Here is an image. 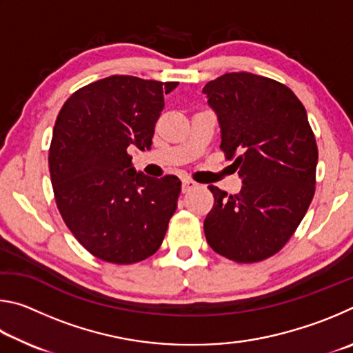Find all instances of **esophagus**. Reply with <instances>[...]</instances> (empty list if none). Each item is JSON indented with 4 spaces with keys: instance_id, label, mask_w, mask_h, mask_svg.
<instances>
[{
    "instance_id": "34e87169",
    "label": "esophagus",
    "mask_w": 353,
    "mask_h": 353,
    "mask_svg": "<svg viewBox=\"0 0 353 353\" xmlns=\"http://www.w3.org/2000/svg\"><path fill=\"white\" fill-rule=\"evenodd\" d=\"M196 185L198 183H196L194 181H191V179H188V177L182 179V191H190L191 188H194Z\"/></svg>"
}]
</instances>
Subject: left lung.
Returning <instances> with one entry per match:
<instances>
[{
  "label": "left lung",
  "mask_w": 353,
  "mask_h": 353,
  "mask_svg": "<svg viewBox=\"0 0 353 353\" xmlns=\"http://www.w3.org/2000/svg\"><path fill=\"white\" fill-rule=\"evenodd\" d=\"M202 92L218 115L219 148L243 179L238 194L208 185L207 243L232 261L266 260L288 243L314 196L318 145L307 110L291 88L246 71Z\"/></svg>",
  "instance_id": "1"
}]
</instances>
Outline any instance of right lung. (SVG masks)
Listing matches in <instances>:
<instances>
[{"label": "right lung", "instance_id": "add662e5", "mask_svg": "<svg viewBox=\"0 0 353 353\" xmlns=\"http://www.w3.org/2000/svg\"><path fill=\"white\" fill-rule=\"evenodd\" d=\"M177 83L109 76L79 88L59 112L48 155L56 204L101 260L132 265L163 241L182 182L137 172L128 151L151 148L163 94Z\"/></svg>", "mask_w": 353, "mask_h": 353}]
</instances>
